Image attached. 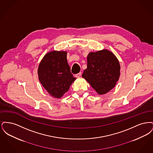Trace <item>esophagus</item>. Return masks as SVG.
<instances>
[{
    "instance_id": "1",
    "label": "esophagus",
    "mask_w": 153,
    "mask_h": 153,
    "mask_svg": "<svg viewBox=\"0 0 153 153\" xmlns=\"http://www.w3.org/2000/svg\"><path fill=\"white\" fill-rule=\"evenodd\" d=\"M81 76V72H80V73H77V74H76V77H80Z\"/></svg>"
}]
</instances>
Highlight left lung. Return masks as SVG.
Returning a JSON list of instances; mask_svg holds the SVG:
<instances>
[{
    "label": "left lung",
    "instance_id": "1",
    "mask_svg": "<svg viewBox=\"0 0 153 153\" xmlns=\"http://www.w3.org/2000/svg\"><path fill=\"white\" fill-rule=\"evenodd\" d=\"M120 66L116 56L111 51L104 49L90 52L87 56V68L82 77L100 95L115 87L120 76Z\"/></svg>",
    "mask_w": 153,
    "mask_h": 153
}]
</instances>
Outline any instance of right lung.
<instances>
[{
  "instance_id": "right-lung-1",
  "label": "right lung",
  "mask_w": 153,
  "mask_h": 153,
  "mask_svg": "<svg viewBox=\"0 0 153 153\" xmlns=\"http://www.w3.org/2000/svg\"><path fill=\"white\" fill-rule=\"evenodd\" d=\"M66 56V51H50L45 55L38 66L40 82L55 98H61L76 79L71 72Z\"/></svg>"
}]
</instances>
